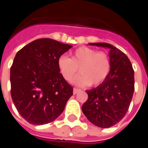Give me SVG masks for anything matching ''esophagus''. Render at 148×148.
<instances>
[{"label": "esophagus", "mask_w": 148, "mask_h": 148, "mask_svg": "<svg viewBox=\"0 0 148 148\" xmlns=\"http://www.w3.org/2000/svg\"><path fill=\"white\" fill-rule=\"evenodd\" d=\"M80 91V90L79 89H77V88H74V90H73V93H74V94H77L78 92Z\"/></svg>", "instance_id": "obj_1"}]
</instances>
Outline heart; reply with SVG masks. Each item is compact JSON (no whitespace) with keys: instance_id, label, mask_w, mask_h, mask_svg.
<instances>
[{"instance_id":"heart-1","label":"heart","mask_w":148,"mask_h":148,"mask_svg":"<svg viewBox=\"0 0 148 148\" xmlns=\"http://www.w3.org/2000/svg\"><path fill=\"white\" fill-rule=\"evenodd\" d=\"M58 66L62 77L68 82L72 81L80 69L82 74L74 79V83L78 86H98L109 76L111 62L106 52L82 47L71 54V58L60 56Z\"/></svg>"}]
</instances>
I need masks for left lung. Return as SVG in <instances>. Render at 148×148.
Returning <instances> with one entry per match:
<instances>
[{
    "label": "left lung",
    "mask_w": 148,
    "mask_h": 148,
    "mask_svg": "<svg viewBox=\"0 0 148 148\" xmlns=\"http://www.w3.org/2000/svg\"><path fill=\"white\" fill-rule=\"evenodd\" d=\"M90 45L109 49L111 71L106 80L92 90H86L88 100L82 110L89 121L100 127L116 124L127 113L134 93V71L127 55L106 42Z\"/></svg>",
    "instance_id": "left-lung-1"
}]
</instances>
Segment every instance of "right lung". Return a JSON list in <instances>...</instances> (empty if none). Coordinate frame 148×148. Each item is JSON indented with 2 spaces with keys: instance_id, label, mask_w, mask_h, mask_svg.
<instances>
[{
  "instance_id": "add662e5",
  "label": "right lung",
  "mask_w": 148,
  "mask_h": 148,
  "mask_svg": "<svg viewBox=\"0 0 148 148\" xmlns=\"http://www.w3.org/2000/svg\"><path fill=\"white\" fill-rule=\"evenodd\" d=\"M72 47L48 39L31 42L16 53L10 70L11 96L18 112L35 125L58 118L73 95L59 71V57Z\"/></svg>"
}]
</instances>
